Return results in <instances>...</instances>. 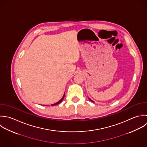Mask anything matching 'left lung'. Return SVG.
I'll return each mask as SVG.
<instances>
[{"label": "left lung", "instance_id": "1", "mask_svg": "<svg viewBox=\"0 0 147 147\" xmlns=\"http://www.w3.org/2000/svg\"><path fill=\"white\" fill-rule=\"evenodd\" d=\"M89 99H90V98H89ZM90 100H91V101H92V102H94V101H92V100H91V99H90Z\"/></svg>", "mask_w": 147, "mask_h": 147}]
</instances>
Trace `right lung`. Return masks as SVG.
<instances>
[{"label": "right lung", "instance_id": "add662e5", "mask_svg": "<svg viewBox=\"0 0 147 147\" xmlns=\"http://www.w3.org/2000/svg\"><path fill=\"white\" fill-rule=\"evenodd\" d=\"M64 95H65V94H64V95H63V98H61L58 102H56V103H55V104H51V105H57V104H59V103H60L61 101H62V100H63V98H64Z\"/></svg>", "mask_w": 147, "mask_h": 147}]
</instances>
